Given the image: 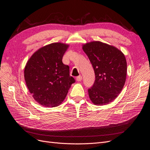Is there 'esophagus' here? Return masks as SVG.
Masks as SVG:
<instances>
[{
	"instance_id": "1",
	"label": "esophagus",
	"mask_w": 150,
	"mask_h": 150,
	"mask_svg": "<svg viewBox=\"0 0 150 150\" xmlns=\"http://www.w3.org/2000/svg\"><path fill=\"white\" fill-rule=\"evenodd\" d=\"M76 81H78V82H80V81L82 80V76H81V75H79L78 76H76Z\"/></svg>"
}]
</instances>
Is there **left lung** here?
<instances>
[{
  "mask_svg": "<svg viewBox=\"0 0 150 150\" xmlns=\"http://www.w3.org/2000/svg\"><path fill=\"white\" fill-rule=\"evenodd\" d=\"M95 72L96 80L88 89L94 104L101 105L112 102L125 85L127 63L125 55L115 47L100 41H93L83 46Z\"/></svg>",
  "mask_w": 150,
  "mask_h": 150,
  "instance_id": "8db88e82",
  "label": "left lung"
}]
</instances>
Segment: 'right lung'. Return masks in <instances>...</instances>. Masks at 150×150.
I'll list each match as a JSON object with an SVG mask.
<instances>
[{
  "label": "right lung",
  "instance_id": "1",
  "mask_svg": "<svg viewBox=\"0 0 150 150\" xmlns=\"http://www.w3.org/2000/svg\"><path fill=\"white\" fill-rule=\"evenodd\" d=\"M68 45L55 42L38 50L29 58L24 79L35 100L42 106L56 107L65 99L71 85L69 66L62 62Z\"/></svg>",
  "mask_w": 150,
  "mask_h": 150
}]
</instances>
